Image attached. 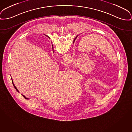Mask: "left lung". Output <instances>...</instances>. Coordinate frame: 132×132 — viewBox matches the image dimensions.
Returning <instances> with one entry per match:
<instances>
[{
	"label": "left lung",
	"mask_w": 132,
	"mask_h": 132,
	"mask_svg": "<svg viewBox=\"0 0 132 132\" xmlns=\"http://www.w3.org/2000/svg\"><path fill=\"white\" fill-rule=\"evenodd\" d=\"M76 38H75V39H76ZM75 39H74V40H75Z\"/></svg>",
	"instance_id": "obj_1"
}]
</instances>
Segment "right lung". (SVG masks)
I'll return each mask as SVG.
<instances>
[{"label": "right lung", "instance_id": "add662e5", "mask_svg": "<svg viewBox=\"0 0 132 132\" xmlns=\"http://www.w3.org/2000/svg\"><path fill=\"white\" fill-rule=\"evenodd\" d=\"M52 48H53V45H52ZM12 84H13V86H14V88H15L16 90H17V91H18V92H19V91H18V90H17V88H16V87L15 86V85H14V83H13V80H12ZM22 95V96H23V97H24V98H25V99H28V98H26V97H25V96H24V95Z\"/></svg>", "mask_w": 132, "mask_h": 132}]
</instances>
